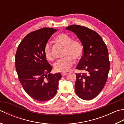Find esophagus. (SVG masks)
<instances>
[{
	"label": "esophagus",
	"instance_id": "obj_1",
	"mask_svg": "<svg viewBox=\"0 0 124 124\" xmlns=\"http://www.w3.org/2000/svg\"><path fill=\"white\" fill-rule=\"evenodd\" d=\"M67 75V72H62V73H61V75L62 76H66Z\"/></svg>",
	"mask_w": 124,
	"mask_h": 124
}]
</instances>
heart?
Wrapping results in <instances>:
<instances>
[{
    "mask_svg": "<svg viewBox=\"0 0 124 124\" xmlns=\"http://www.w3.org/2000/svg\"><path fill=\"white\" fill-rule=\"evenodd\" d=\"M54 40L65 47L64 55L65 56L55 63L54 70L56 72H67L74 63L73 59L78 60L81 59L84 52V46L80 41L73 40L71 37L65 33L59 34L55 37ZM44 53L47 60H53L51 46L49 43L45 45Z\"/></svg>",
    "mask_w": 124,
    "mask_h": 124,
    "instance_id": "obj_1",
    "label": "heart"
}]
</instances>
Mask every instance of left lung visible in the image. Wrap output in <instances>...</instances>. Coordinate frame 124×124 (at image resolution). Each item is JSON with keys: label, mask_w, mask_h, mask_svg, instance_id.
Here are the masks:
<instances>
[{"label": "left lung", "mask_w": 124, "mask_h": 124, "mask_svg": "<svg viewBox=\"0 0 124 124\" xmlns=\"http://www.w3.org/2000/svg\"><path fill=\"white\" fill-rule=\"evenodd\" d=\"M66 29L74 32L84 46V54L76 69L86 73H76V93L83 100H92L107 82L110 67L107 47L101 37L88 28L73 24Z\"/></svg>", "instance_id": "1"}]
</instances>
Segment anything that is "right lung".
I'll use <instances>...</instances> for the list:
<instances>
[{
    "label": "right lung",
    "instance_id": "1",
    "mask_svg": "<svg viewBox=\"0 0 124 124\" xmlns=\"http://www.w3.org/2000/svg\"><path fill=\"white\" fill-rule=\"evenodd\" d=\"M57 31L44 28L29 33L18 45L15 54L18 78L26 93L38 101H47L56 94L60 73H50L52 67L46 60L44 48Z\"/></svg>",
    "mask_w": 124,
    "mask_h": 124
}]
</instances>
